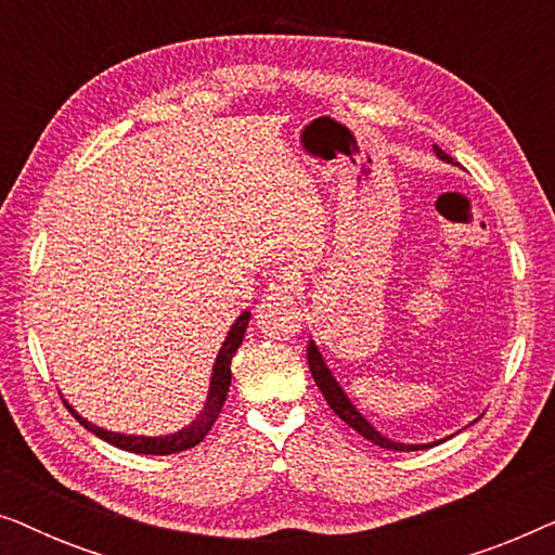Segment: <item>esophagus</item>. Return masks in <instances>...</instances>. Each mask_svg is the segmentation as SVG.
<instances>
[{
    "label": "esophagus",
    "mask_w": 555,
    "mask_h": 555,
    "mask_svg": "<svg viewBox=\"0 0 555 555\" xmlns=\"http://www.w3.org/2000/svg\"><path fill=\"white\" fill-rule=\"evenodd\" d=\"M270 291L280 295V298H293V295H298L300 291V275L298 270L293 268H280L275 272V278H272V285Z\"/></svg>",
    "instance_id": "esophagus-1"
}]
</instances>
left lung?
I'll return each instance as SVG.
<instances>
[{
  "label": "left lung",
  "mask_w": 555,
  "mask_h": 555,
  "mask_svg": "<svg viewBox=\"0 0 555 555\" xmlns=\"http://www.w3.org/2000/svg\"><path fill=\"white\" fill-rule=\"evenodd\" d=\"M435 154L442 158V162L452 164V156H447L439 146H435ZM308 366H310V374H313V378H315L318 389H321L325 401H328V406L340 416V420L348 424V427H353L361 437H366L369 442L384 447V450H393V452L427 450V447H435L437 444V442H431V444H401V442H391L389 437L378 435V431L366 422V416H361L359 409L351 404V399L346 397V391L340 389V384L336 382V378H333L331 369L325 366L323 356H321V351H318V346L313 344V340H310V344H308Z\"/></svg>",
  "instance_id": "left-lung-1"
}]
</instances>
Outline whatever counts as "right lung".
<instances>
[{
    "mask_svg": "<svg viewBox=\"0 0 555 555\" xmlns=\"http://www.w3.org/2000/svg\"><path fill=\"white\" fill-rule=\"evenodd\" d=\"M247 323H249V313L245 310V313H242L237 321L232 323V328H230V333H227L222 348H219L215 369H211L207 404H204V409H202L199 414H196V420L189 424V427L177 431V435H166V437L118 435V431L101 429V427H95V424H90L88 420H82V416L75 412V409L67 404V401H65V406L70 409V414L88 431H93V435L101 437L103 442H108L113 447H120V450H126V452H135V454H177V452L192 450V447H196L204 437H207V431L215 427L217 416H219V412H222V406H224V401H227V391H230V384H232L230 363H232V356L237 353L242 338H245Z\"/></svg>",
    "mask_w": 555,
    "mask_h": 555,
    "instance_id": "obj_1",
    "label": "right lung"
}]
</instances>
